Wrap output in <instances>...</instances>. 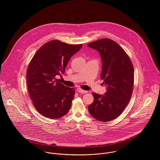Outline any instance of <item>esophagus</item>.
<instances>
[{
  "label": "esophagus",
  "mask_w": 160,
  "mask_h": 160,
  "mask_svg": "<svg viewBox=\"0 0 160 160\" xmlns=\"http://www.w3.org/2000/svg\"><path fill=\"white\" fill-rule=\"evenodd\" d=\"M77 92H79V93H88V91H84V90H82V89H80V88L77 89Z\"/></svg>",
  "instance_id": "34e87169"
}]
</instances>
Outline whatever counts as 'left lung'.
I'll list each match as a JSON object with an SVG mask.
<instances>
[{"mask_svg": "<svg viewBox=\"0 0 160 160\" xmlns=\"http://www.w3.org/2000/svg\"><path fill=\"white\" fill-rule=\"evenodd\" d=\"M88 47L97 50L102 61L101 79L107 87L102 95L92 93L94 100L88 110L95 119L103 122L112 121L122 113L132 93L134 67L123 48L114 41L101 39Z\"/></svg>", "mask_w": 160, "mask_h": 160, "instance_id": "8db88e82", "label": "left lung"}]
</instances>
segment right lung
Segmentation results:
<instances>
[{"label":"right lung","mask_w":160,"mask_h":160,"mask_svg":"<svg viewBox=\"0 0 160 160\" xmlns=\"http://www.w3.org/2000/svg\"><path fill=\"white\" fill-rule=\"evenodd\" d=\"M82 46L53 40L39 48L31 59L26 71L28 92L35 108L44 116L57 119L68 112L74 89L56 77L64 73L69 59Z\"/></svg>","instance_id":"add662e5"}]
</instances>
